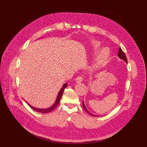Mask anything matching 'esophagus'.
Listing matches in <instances>:
<instances>
[{"label":"esophagus","instance_id":"esophagus-1","mask_svg":"<svg viewBox=\"0 0 147 147\" xmlns=\"http://www.w3.org/2000/svg\"><path fill=\"white\" fill-rule=\"evenodd\" d=\"M76 81L77 83H80V82H81L82 81V78L81 77H78L76 79Z\"/></svg>","mask_w":147,"mask_h":147}]
</instances>
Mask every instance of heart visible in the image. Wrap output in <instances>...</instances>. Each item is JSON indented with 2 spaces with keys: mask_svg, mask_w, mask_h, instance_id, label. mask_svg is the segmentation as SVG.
Returning a JSON list of instances; mask_svg holds the SVG:
<instances>
[{
  "mask_svg": "<svg viewBox=\"0 0 147 147\" xmlns=\"http://www.w3.org/2000/svg\"><path fill=\"white\" fill-rule=\"evenodd\" d=\"M100 47V44L98 42H94L92 44V49L94 51H96ZM110 56V52L108 48H104L99 51L97 55L96 61L94 67L95 69L100 67L106 64Z\"/></svg>",
  "mask_w": 147,
  "mask_h": 147,
  "instance_id": "b5f03b06",
  "label": "heart"
}]
</instances>
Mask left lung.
<instances>
[{
  "label": "left lung",
  "mask_w": 147,
  "mask_h": 147,
  "mask_svg": "<svg viewBox=\"0 0 147 147\" xmlns=\"http://www.w3.org/2000/svg\"><path fill=\"white\" fill-rule=\"evenodd\" d=\"M118 57L120 59H121V60H123V61H124L125 63H127V58H126V56H125V54H124V53L123 52V51L121 50V49L120 48H119V52H118ZM82 107H83V108L84 109V110L86 111V112L87 113H88L90 115H91V116H94V117H98V116H99V115H94V114H92V113H91L90 112H89L88 111V109L86 108V106H85V104H84V100L82 101Z\"/></svg>",
  "instance_id": "obj_1"
}]
</instances>
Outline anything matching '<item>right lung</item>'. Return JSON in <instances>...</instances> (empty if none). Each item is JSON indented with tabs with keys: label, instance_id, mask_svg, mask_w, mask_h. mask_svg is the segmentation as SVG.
I'll use <instances>...</instances> for the list:
<instances>
[{
	"label": "right lung",
	"instance_id": "add662e5",
	"mask_svg": "<svg viewBox=\"0 0 147 147\" xmlns=\"http://www.w3.org/2000/svg\"><path fill=\"white\" fill-rule=\"evenodd\" d=\"M67 83H65V84H64L63 85L61 88L60 89V90L59 91V93H58V94H57V98H56V100H55V103L52 105L51 107H49V108H45V109H44H44H42V108H35V107L31 106V105H30V104H29L28 102H27L26 101V102H27V103L28 105V106H29L31 109H32L34 111L37 112H38V113H49V112L53 111L54 109H55L57 107V106L58 105V104H59V102H60V99H61V96H62V95H63V93L64 90L67 87Z\"/></svg>",
	"mask_w": 147,
	"mask_h": 147
}]
</instances>
